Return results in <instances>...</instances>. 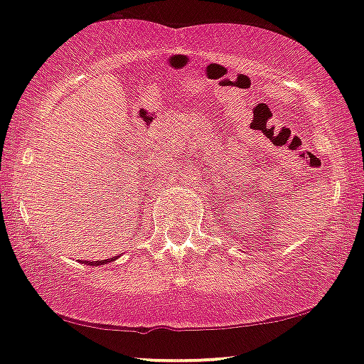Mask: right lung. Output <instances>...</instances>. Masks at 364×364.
Returning a JSON list of instances; mask_svg holds the SVG:
<instances>
[{
  "instance_id": "1",
  "label": "right lung",
  "mask_w": 364,
  "mask_h": 364,
  "mask_svg": "<svg viewBox=\"0 0 364 364\" xmlns=\"http://www.w3.org/2000/svg\"><path fill=\"white\" fill-rule=\"evenodd\" d=\"M116 258H109V259H101V262H87V264H91V267H100V264H106L107 262H114Z\"/></svg>"
}]
</instances>
